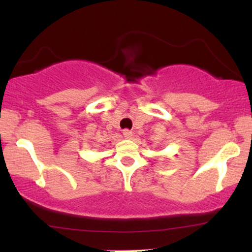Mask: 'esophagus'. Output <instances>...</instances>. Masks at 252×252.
<instances>
[{"mask_svg":"<svg viewBox=\"0 0 252 252\" xmlns=\"http://www.w3.org/2000/svg\"><path fill=\"white\" fill-rule=\"evenodd\" d=\"M123 135H124V137L130 138L132 136V131H131V130H129V129H124L123 130Z\"/></svg>","mask_w":252,"mask_h":252,"instance_id":"1","label":"esophagus"}]
</instances>
